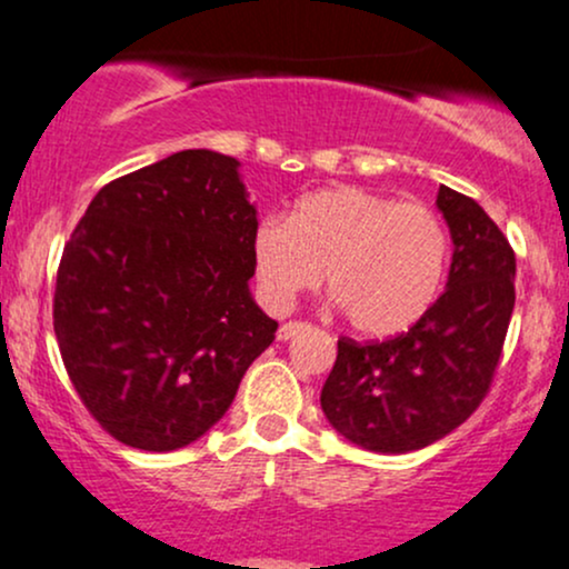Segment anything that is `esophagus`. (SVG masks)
<instances>
[{"instance_id":"esophagus-1","label":"esophagus","mask_w":569,"mask_h":569,"mask_svg":"<svg viewBox=\"0 0 569 569\" xmlns=\"http://www.w3.org/2000/svg\"><path fill=\"white\" fill-rule=\"evenodd\" d=\"M303 328H309V325H306V322H284L282 325V328H279V333H277V338H279V341H290V338L292 336H298V333H301V330Z\"/></svg>"}]
</instances>
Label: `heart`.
<instances>
[{"label":"heart","mask_w":569,"mask_h":569,"mask_svg":"<svg viewBox=\"0 0 569 569\" xmlns=\"http://www.w3.org/2000/svg\"><path fill=\"white\" fill-rule=\"evenodd\" d=\"M260 298L290 309L328 271V292L357 333L398 336L438 298L449 231L425 203L338 184L298 199L290 220L268 214L250 239Z\"/></svg>","instance_id":"1"}]
</instances>
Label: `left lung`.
I'll list each match as a JSON object with an SVG mask.
<instances>
[{
  "instance_id": "1",
  "label": "left lung",
  "mask_w": 569,
  "mask_h": 569,
  "mask_svg": "<svg viewBox=\"0 0 569 569\" xmlns=\"http://www.w3.org/2000/svg\"><path fill=\"white\" fill-rule=\"evenodd\" d=\"M438 209L455 254L449 282L406 333L338 338L319 403L352 443L381 455L425 449L457 430L487 398L516 303V254L468 196L440 184Z\"/></svg>"
}]
</instances>
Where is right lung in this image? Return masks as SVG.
Returning a JSON list of instances; mask_svg holds the SVG:
<instances>
[{
	"label": "right lung",
	"mask_w": 569,
	"mask_h": 569,
	"mask_svg": "<svg viewBox=\"0 0 569 569\" xmlns=\"http://www.w3.org/2000/svg\"><path fill=\"white\" fill-rule=\"evenodd\" d=\"M258 217L239 161L182 150L93 196L53 296L61 360L120 443L174 451L233 403L279 325L250 296Z\"/></svg>",
	"instance_id": "obj_1"
}]
</instances>
